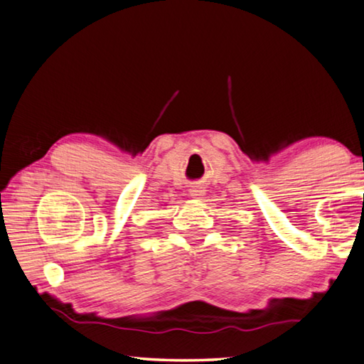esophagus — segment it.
<instances>
[{"mask_svg":"<svg viewBox=\"0 0 364 364\" xmlns=\"http://www.w3.org/2000/svg\"><path fill=\"white\" fill-rule=\"evenodd\" d=\"M188 191H190L191 196H201L203 195V190H201V187H198V185H193V187H191Z\"/></svg>","mask_w":364,"mask_h":364,"instance_id":"34e87169","label":"esophagus"}]
</instances>
